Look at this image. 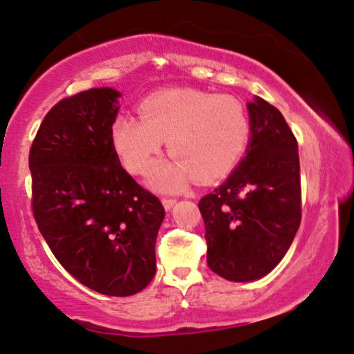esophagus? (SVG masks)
<instances>
[{"mask_svg":"<svg viewBox=\"0 0 354 354\" xmlns=\"http://www.w3.org/2000/svg\"><path fill=\"white\" fill-rule=\"evenodd\" d=\"M162 203L165 205V209H171L174 203H176V198H169V196H165V198H162Z\"/></svg>","mask_w":354,"mask_h":354,"instance_id":"obj_1","label":"esophagus"}]
</instances>
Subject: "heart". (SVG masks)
Wrapping results in <instances>:
<instances>
[{
    "label": "heart",
    "mask_w": 354,
    "mask_h": 354,
    "mask_svg": "<svg viewBox=\"0 0 354 354\" xmlns=\"http://www.w3.org/2000/svg\"><path fill=\"white\" fill-rule=\"evenodd\" d=\"M138 115H119L111 127L115 153L129 171L149 173L163 142L171 162L158 163L150 183L178 191L192 180L225 178L243 158L252 137L247 109L230 95L196 88L165 89L138 104Z\"/></svg>",
    "instance_id": "b5f03b06"
}]
</instances>
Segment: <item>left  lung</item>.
Here are the masks:
<instances>
[{
    "instance_id": "left-lung-1",
    "label": "left lung",
    "mask_w": 354,
    "mask_h": 354,
    "mask_svg": "<svg viewBox=\"0 0 354 354\" xmlns=\"http://www.w3.org/2000/svg\"><path fill=\"white\" fill-rule=\"evenodd\" d=\"M248 151L227 181L199 201L207 265L236 283L266 276L284 258L301 225L297 140L270 102L248 104Z\"/></svg>"
}]
</instances>
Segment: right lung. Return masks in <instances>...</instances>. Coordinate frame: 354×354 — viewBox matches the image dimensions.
I'll return each instance as SVG.
<instances>
[{
  "label": "right lung",
  "mask_w": 354,
  "mask_h": 354,
  "mask_svg": "<svg viewBox=\"0 0 354 354\" xmlns=\"http://www.w3.org/2000/svg\"><path fill=\"white\" fill-rule=\"evenodd\" d=\"M119 96L91 88L58 101L35 133L29 169L32 214L53 257L86 288L125 297L153 279L165 209L115 153Z\"/></svg>",
  "instance_id": "obj_1"
}]
</instances>
